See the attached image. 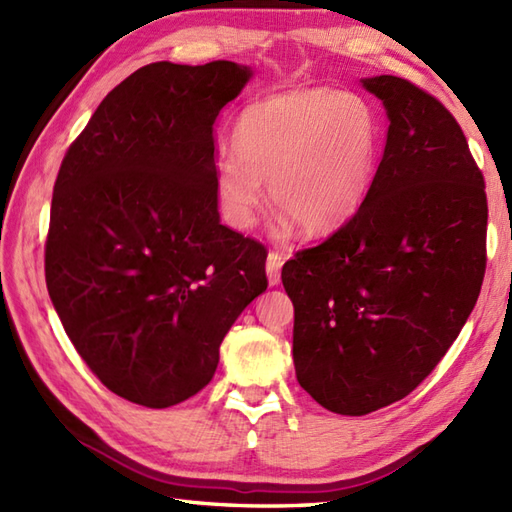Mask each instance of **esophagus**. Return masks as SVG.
I'll list each match as a JSON object with an SVG mask.
<instances>
[{
    "label": "esophagus",
    "mask_w": 512,
    "mask_h": 512,
    "mask_svg": "<svg viewBox=\"0 0 512 512\" xmlns=\"http://www.w3.org/2000/svg\"><path fill=\"white\" fill-rule=\"evenodd\" d=\"M281 266H284V255L277 253V250H270L266 259V273L270 286H277L281 281Z\"/></svg>",
    "instance_id": "esophagus-1"
}]
</instances>
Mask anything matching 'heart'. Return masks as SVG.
<instances>
[{"mask_svg":"<svg viewBox=\"0 0 512 512\" xmlns=\"http://www.w3.org/2000/svg\"><path fill=\"white\" fill-rule=\"evenodd\" d=\"M233 154L215 165L224 222L255 224L270 198L303 233L323 235L363 209L378 165V118L365 99L332 88H297L250 103L237 116Z\"/></svg>","mask_w":512,"mask_h":512,"instance_id":"heart-1","label":"heart"}]
</instances>
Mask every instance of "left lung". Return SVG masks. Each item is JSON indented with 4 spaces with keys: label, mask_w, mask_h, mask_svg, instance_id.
Listing matches in <instances>:
<instances>
[{
    "label": "left lung",
    "mask_w": 512,
    "mask_h": 512,
    "mask_svg": "<svg viewBox=\"0 0 512 512\" xmlns=\"http://www.w3.org/2000/svg\"><path fill=\"white\" fill-rule=\"evenodd\" d=\"M389 116L363 209L284 264L299 385L341 416L411 394L458 339L486 270V184L453 114L400 76L363 79Z\"/></svg>",
    "instance_id": "1"
}]
</instances>
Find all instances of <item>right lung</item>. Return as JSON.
Listing matches in <instances>:
<instances>
[{"label":"right lung","mask_w":512,"mask_h":512,"mask_svg":"<svg viewBox=\"0 0 512 512\" xmlns=\"http://www.w3.org/2000/svg\"><path fill=\"white\" fill-rule=\"evenodd\" d=\"M250 70L149 63L105 96L54 182L46 286L101 383L165 409L211 383L268 250L220 224L213 123Z\"/></svg>","instance_id":"1"}]
</instances>
